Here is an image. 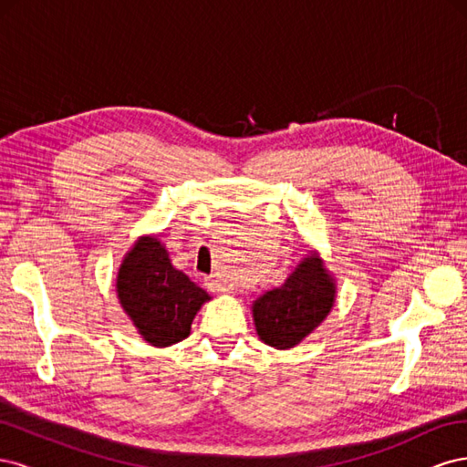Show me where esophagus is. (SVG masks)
<instances>
[{
	"label": "esophagus",
	"mask_w": 467,
	"mask_h": 467,
	"mask_svg": "<svg viewBox=\"0 0 467 467\" xmlns=\"http://www.w3.org/2000/svg\"><path fill=\"white\" fill-rule=\"evenodd\" d=\"M206 286L212 292H228L230 288L225 286V282H222L218 276H206Z\"/></svg>",
	"instance_id": "esophagus-1"
}]
</instances>
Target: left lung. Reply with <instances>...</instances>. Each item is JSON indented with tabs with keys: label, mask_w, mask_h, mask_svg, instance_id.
<instances>
[{
	"label": "left lung",
	"mask_w": 467,
	"mask_h": 467,
	"mask_svg": "<svg viewBox=\"0 0 467 467\" xmlns=\"http://www.w3.org/2000/svg\"><path fill=\"white\" fill-rule=\"evenodd\" d=\"M333 300V280L319 259L307 257L285 285L266 292L253 306L261 341L275 348L294 347L325 319Z\"/></svg>",
	"instance_id": "1"
}]
</instances>
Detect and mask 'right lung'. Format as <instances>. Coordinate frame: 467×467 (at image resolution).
I'll list each match as a JSON object with an SVG mask.
<instances>
[{"instance_id": "1", "label": "right lung", "mask_w": 467, "mask_h": 467, "mask_svg": "<svg viewBox=\"0 0 467 467\" xmlns=\"http://www.w3.org/2000/svg\"><path fill=\"white\" fill-rule=\"evenodd\" d=\"M119 300L148 343L169 347L189 337L206 290L169 261L158 239H142L126 255L117 280Z\"/></svg>"}]
</instances>
